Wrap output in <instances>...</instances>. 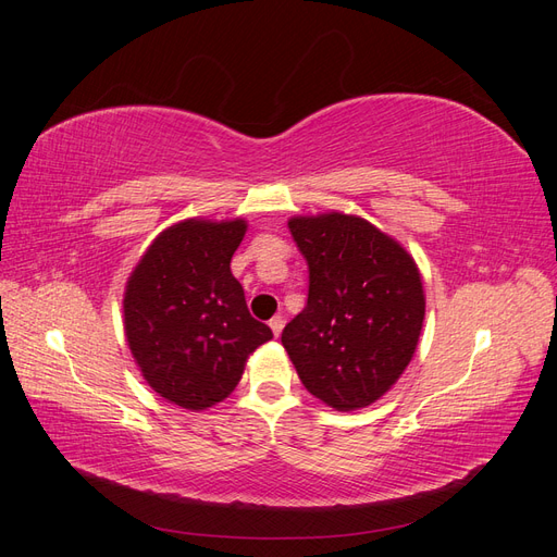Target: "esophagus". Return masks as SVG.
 Segmentation results:
<instances>
[{"mask_svg": "<svg viewBox=\"0 0 557 557\" xmlns=\"http://www.w3.org/2000/svg\"><path fill=\"white\" fill-rule=\"evenodd\" d=\"M283 323H285L283 315H274L272 320H269V327H272V332L278 336V334H281V330H283Z\"/></svg>", "mask_w": 557, "mask_h": 557, "instance_id": "esophagus-1", "label": "esophagus"}]
</instances>
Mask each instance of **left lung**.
Masks as SVG:
<instances>
[{"mask_svg": "<svg viewBox=\"0 0 557 557\" xmlns=\"http://www.w3.org/2000/svg\"><path fill=\"white\" fill-rule=\"evenodd\" d=\"M309 267L307 307L281 344L307 391L336 411L376 401L411 362L425 297L411 256L362 218H293Z\"/></svg>", "mask_w": 557, "mask_h": 557, "instance_id": "8db88e82", "label": "left lung"}]
</instances>
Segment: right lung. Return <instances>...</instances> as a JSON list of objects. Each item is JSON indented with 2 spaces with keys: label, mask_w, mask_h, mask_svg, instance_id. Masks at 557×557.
<instances>
[{
  "label": "right lung",
  "mask_w": 557,
  "mask_h": 557,
  "mask_svg": "<svg viewBox=\"0 0 557 557\" xmlns=\"http://www.w3.org/2000/svg\"><path fill=\"white\" fill-rule=\"evenodd\" d=\"M244 221H185L146 250L125 290V334L141 374L183 409H209L237 387L252 350L272 339L250 315L232 256Z\"/></svg>",
  "instance_id": "1"
}]
</instances>
